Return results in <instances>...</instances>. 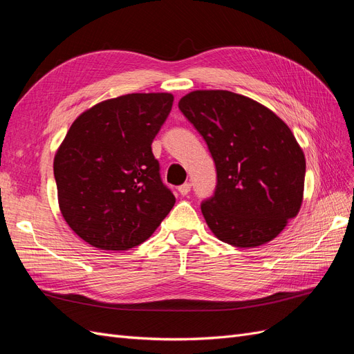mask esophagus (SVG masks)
<instances>
[{
    "mask_svg": "<svg viewBox=\"0 0 354 354\" xmlns=\"http://www.w3.org/2000/svg\"><path fill=\"white\" fill-rule=\"evenodd\" d=\"M190 187H192V185L190 183H185V185H181L180 187H178V192H180V195H183V196H186L189 192H190Z\"/></svg>",
    "mask_w": 354,
    "mask_h": 354,
    "instance_id": "1",
    "label": "esophagus"
}]
</instances>
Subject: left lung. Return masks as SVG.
I'll return each instance as SVG.
<instances>
[{
    "instance_id": "obj_1",
    "label": "left lung",
    "mask_w": 354,
    "mask_h": 354,
    "mask_svg": "<svg viewBox=\"0 0 354 354\" xmlns=\"http://www.w3.org/2000/svg\"><path fill=\"white\" fill-rule=\"evenodd\" d=\"M180 111L207 142L217 168L201 209L216 236L239 248L273 241L303 203L306 158L273 111L227 90L190 91Z\"/></svg>"
}]
</instances>
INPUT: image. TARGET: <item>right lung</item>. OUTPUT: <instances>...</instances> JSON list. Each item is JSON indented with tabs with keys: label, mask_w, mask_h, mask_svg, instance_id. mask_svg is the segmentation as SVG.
I'll return each mask as SVG.
<instances>
[{
	"label": "right lung",
	"mask_w": 354,
	"mask_h": 354,
	"mask_svg": "<svg viewBox=\"0 0 354 354\" xmlns=\"http://www.w3.org/2000/svg\"><path fill=\"white\" fill-rule=\"evenodd\" d=\"M171 93L103 100L75 120L55 155L57 201L78 236L104 251L140 245L174 207L152 142L173 108Z\"/></svg>",
	"instance_id": "1"
}]
</instances>
